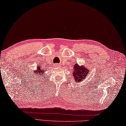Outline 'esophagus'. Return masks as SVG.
<instances>
[{"instance_id":"34e87169","label":"esophagus","mask_w":126,"mask_h":126,"mask_svg":"<svg viewBox=\"0 0 126 126\" xmlns=\"http://www.w3.org/2000/svg\"><path fill=\"white\" fill-rule=\"evenodd\" d=\"M55 66H56V67H58L59 65H58V64H55Z\"/></svg>"}]
</instances>
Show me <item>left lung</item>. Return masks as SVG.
<instances>
[{"instance_id":"left-lung-1","label":"left lung","mask_w":126,"mask_h":126,"mask_svg":"<svg viewBox=\"0 0 126 126\" xmlns=\"http://www.w3.org/2000/svg\"><path fill=\"white\" fill-rule=\"evenodd\" d=\"M74 70L73 75L74 77V81L77 82L83 81L88 76L89 69L84 66H79L77 64L74 65Z\"/></svg>"}]
</instances>
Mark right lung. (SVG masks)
Masks as SVG:
<instances>
[{
  "label": "right lung",
  "mask_w": 126,
  "mask_h": 126,
  "mask_svg": "<svg viewBox=\"0 0 126 126\" xmlns=\"http://www.w3.org/2000/svg\"><path fill=\"white\" fill-rule=\"evenodd\" d=\"M33 71L34 73L33 75H35V76H34L37 77V79H39L41 77H43V76L44 72L45 71L44 69H43L40 65L37 66V69L36 70H33ZM36 76H37V77Z\"/></svg>",
  "instance_id": "add662e5"
}]
</instances>
